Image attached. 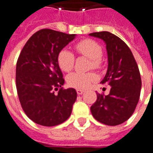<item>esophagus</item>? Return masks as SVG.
Here are the masks:
<instances>
[{"label": "esophagus", "mask_w": 153, "mask_h": 153, "mask_svg": "<svg viewBox=\"0 0 153 153\" xmlns=\"http://www.w3.org/2000/svg\"><path fill=\"white\" fill-rule=\"evenodd\" d=\"M84 90H82V89H76V93H77L78 95H81V94H82L84 93Z\"/></svg>", "instance_id": "esophagus-1"}]
</instances>
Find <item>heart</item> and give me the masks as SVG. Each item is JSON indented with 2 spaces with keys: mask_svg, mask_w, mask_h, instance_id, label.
Returning a JSON list of instances; mask_svg holds the SVG:
<instances>
[{
  "mask_svg": "<svg viewBox=\"0 0 153 153\" xmlns=\"http://www.w3.org/2000/svg\"><path fill=\"white\" fill-rule=\"evenodd\" d=\"M75 50L79 55L90 59L89 67L94 69H100L102 66V56L103 51L98 42L92 39H84L75 45ZM57 62L62 71L70 72L74 67L75 56L68 49H62L57 56ZM68 85L77 89H85L97 81V75L94 72H72L67 76Z\"/></svg>",
  "mask_w": 153,
  "mask_h": 153,
  "instance_id": "1",
  "label": "heart"
}]
</instances>
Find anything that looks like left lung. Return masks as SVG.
Segmentation results:
<instances>
[{
  "instance_id": "8db88e82",
  "label": "left lung",
  "mask_w": 153,
  "mask_h": 153,
  "mask_svg": "<svg viewBox=\"0 0 153 153\" xmlns=\"http://www.w3.org/2000/svg\"><path fill=\"white\" fill-rule=\"evenodd\" d=\"M89 35L102 39L106 45L108 68L101 83L111 85L108 95L97 94V101L90 111L94 119L102 123L121 124L132 115L140 99V70L131 51L118 36L108 31Z\"/></svg>"
}]
</instances>
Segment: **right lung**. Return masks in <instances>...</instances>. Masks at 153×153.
<instances>
[{
	"label": "right lung",
	"mask_w": 153,
	"mask_h": 153,
	"mask_svg": "<svg viewBox=\"0 0 153 153\" xmlns=\"http://www.w3.org/2000/svg\"><path fill=\"white\" fill-rule=\"evenodd\" d=\"M75 37L42 29L29 39L19 55L16 66L18 98L27 117L37 124L53 127L71 115L76 92L63 89L64 80L57 56Z\"/></svg>",
	"instance_id": "right-lung-1"
}]
</instances>
